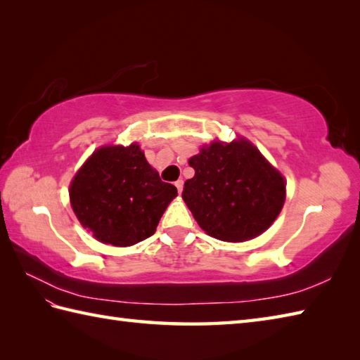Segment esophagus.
I'll return each mask as SVG.
<instances>
[{
	"label": "esophagus",
	"instance_id": "obj_1",
	"mask_svg": "<svg viewBox=\"0 0 360 360\" xmlns=\"http://www.w3.org/2000/svg\"><path fill=\"white\" fill-rule=\"evenodd\" d=\"M174 186H176V188H178V192L179 193H182V187H184V182H182V179H178L174 182Z\"/></svg>",
	"mask_w": 360,
	"mask_h": 360
}]
</instances>
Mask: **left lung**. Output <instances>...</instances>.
Listing matches in <instances>:
<instances>
[{
    "label": "left lung",
    "mask_w": 360,
    "mask_h": 360,
    "mask_svg": "<svg viewBox=\"0 0 360 360\" xmlns=\"http://www.w3.org/2000/svg\"><path fill=\"white\" fill-rule=\"evenodd\" d=\"M182 198L213 238L240 243L269 227L285 204L283 176L248 141L213 142L188 160Z\"/></svg>",
    "instance_id": "left-lung-1"
}]
</instances>
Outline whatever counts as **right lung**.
Returning a JSON list of instances; mask_svg holds the SVG:
<instances>
[{"mask_svg": "<svg viewBox=\"0 0 360 360\" xmlns=\"http://www.w3.org/2000/svg\"><path fill=\"white\" fill-rule=\"evenodd\" d=\"M176 195V187L160 181L137 143L98 148L70 188L82 226L112 246H131L155 233Z\"/></svg>", "mask_w": 360, "mask_h": 360, "instance_id": "add662e5", "label": "right lung"}]
</instances>
